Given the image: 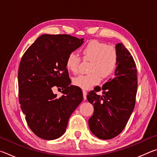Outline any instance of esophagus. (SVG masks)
<instances>
[{"instance_id": "esophagus-1", "label": "esophagus", "mask_w": 157, "mask_h": 157, "mask_svg": "<svg viewBox=\"0 0 157 157\" xmlns=\"http://www.w3.org/2000/svg\"><path fill=\"white\" fill-rule=\"evenodd\" d=\"M83 92V97H84V100H86V95H87V92L85 91V90H83L82 91Z\"/></svg>"}]
</instances>
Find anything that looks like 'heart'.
I'll return each mask as SVG.
<instances>
[{
  "mask_svg": "<svg viewBox=\"0 0 157 157\" xmlns=\"http://www.w3.org/2000/svg\"><path fill=\"white\" fill-rule=\"evenodd\" d=\"M84 59L91 61L88 74L79 75L73 79V84L83 89H89L100 83L102 78L112 75L118 62V55L113 46L98 41H91L82 50ZM80 58L71 52L66 60V67L73 73L78 72Z\"/></svg>",
  "mask_w": 157,
  "mask_h": 157,
  "instance_id": "b5f03b06",
  "label": "heart"
}]
</instances>
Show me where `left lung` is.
Masks as SVG:
<instances>
[{"instance_id":"1","label":"left lung","mask_w":157,"mask_h":157,"mask_svg":"<svg viewBox=\"0 0 157 157\" xmlns=\"http://www.w3.org/2000/svg\"><path fill=\"white\" fill-rule=\"evenodd\" d=\"M118 55L115 74L103 85L95 87L87 95L94 105L89 118L90 130L100 139L109 140L118 136L125 127L136 103L137 70L134 59L124 45L116 46ZM102 90V96L97 93Z\"/></svg>"}]
</instances>
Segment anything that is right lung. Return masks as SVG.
<instances>
[{
	"instance_id": "right-lung-1",
	"label": "right lung",
	"mask_w": 157,
	"mask_h": 157,
	"mask_svg": "<svg viewBox=\"0 0 157 157\" xmlns=\"http://www.w3.org/2000/svg\"><path fill=\"white\" fill-rule=\"evenodd\" d=\"M84 39L69 34H43L23 54L18 73V99L30 129L41 139L54 140L65 132L68 119L83 100L82 89L71 85L68 55ZM54 86L64 95L57 98Z\"/></svg>"
}]
</instances>
